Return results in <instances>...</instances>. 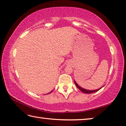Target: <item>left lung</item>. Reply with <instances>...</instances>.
<instances>
[{"label": "left lung", "instance_id": "obj_1", "mask_svg": "<svg viewBox=\"0 0 126 126\" xmlns=\"http://www.w3.org/2000/svg\"><path fill=\"white\" fill-rule=\"evenodd\" d=\"M74 83H75V84L76 85V86L77 88L79 89L80 91H81L82 92H83L84 93H93L94 92H97L98 91H99L100 89H101L102 87H101V88H100L99 89H96V90H93V91H91V90H87V89H84V88H82V87H80L79 86H78V84L77 83L74 81Z\"/></svg>", "mask_w": 126, "mask_h": 126}]
</instances>
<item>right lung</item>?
I'll use <instances>...</instances> for the list:
<instances>
[{
  "instance_id": "right-lung-1",
  "label": "right lung",
  "mask_w": 126,
  "mask_h": 126,
  "mask_svg": "<svg viewBox=\"0 0 126 126\" xmlns=\"http://www.w3.org/2000/svg\"><path fill=\"white\" fill-rule=\"evenodd\" d=\"M51 92H49V93H48V94H49V93H51Z\"/></svg>"
}]
</instances>
